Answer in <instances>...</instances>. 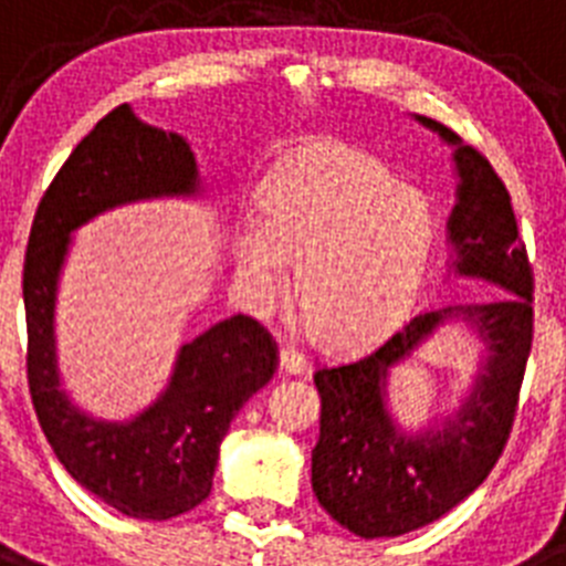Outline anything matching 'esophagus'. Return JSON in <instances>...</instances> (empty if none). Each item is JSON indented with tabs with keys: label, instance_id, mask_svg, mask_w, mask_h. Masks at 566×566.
I'll use <instances>...</instances> for the list:
<instances>
[{
	"label": "esophagus",
	"instance_id": "obj_1",
	"mask_svg": "<svg viewBox=\"0 0 566 566\" xmlns=\"http://www.w3.org/2000/svg\"><path fill=\"white\" fill-rule=\"evenodd\" d=\"M306 368L308 363L300 352H294V348H283V352H280V371L283 374H303Z\"/></svg>",
	"mask_w": 566,
	"mask_h": 566
}]
</instances>
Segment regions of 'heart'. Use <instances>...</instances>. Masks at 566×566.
<instances>
[{"instance_id": "b5f03b06", "label": "heart", "mask_w": 566, "mask_h": 566, "mask_svg": "<svg viewBox=\"0 0 566 566\" xmlns=\"http://www.w3.org/2000/svg\"><path fill=\"white\" fill-rule=\"evenodd\" d=\"M260 227L234 234V274L254 308L294 292L317 345L345 352L391 332L431 263L437 221L377 155L312 142L283 155L260 184Z\"/></svg>"}]
</instances>
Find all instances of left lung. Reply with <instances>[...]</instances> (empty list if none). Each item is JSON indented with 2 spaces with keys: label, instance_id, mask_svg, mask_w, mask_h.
Segmentation results:
<instances>
[{
  "label": "left lung",
  "instance_id": "8db88e82",
  "mask_svg": "<svg viewBox=\"0 0 566 566\" xmlns=\"http://www.w3.org/2000/svg\"><path fill=\"white\" fill-rule=\"evenodd\" d=\"M417 122L453 147L451 272L493 283L510 297L417 314L377 352L314 374L323 402L312 451L314 496L359 538L405 536L437 522L488 479L507 444L533 345V272L502 178L453 129L424 115ZM451 318L483 339V371L457 412L405 432L387 408V374Z\"/></svg>",
  "mask_w": 566,
  "mask_h": 566
}]
</instances>
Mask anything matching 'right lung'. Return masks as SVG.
Here are the masks:
<instances>
[{"instance_id": "1", "label": "right lung", "mask_w": 566, "mask_h": 566, "mask_svg": "<svg viewBox=\"0 0 566 566\" xmlns=\"http://www.w3.org/2000/svg\"><path fill=\"white\" fill-rule=\"evenodd\" d=\"M178 195H201L187 138L144 124L129 104L115 107L44 192L22 274L30 399L50 448L84 490L147 522L181 516L209 496L229 422L277 371L272 334L234 314L181 345L161 397L133 419L90 417L62 388L56 292L70 234L113 207Z\"/></svg>"}]
</instances>
